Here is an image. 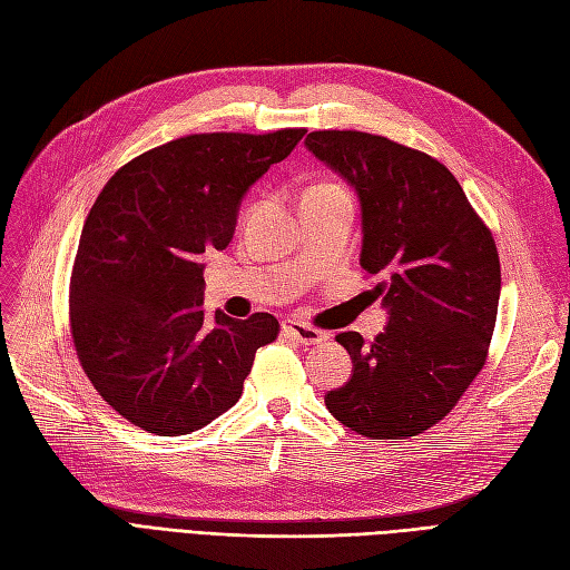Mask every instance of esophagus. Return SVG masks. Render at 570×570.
I'll return each instance as SVG.
<instances>
[{
  "instance_id": "esophagus-1",
  "label": "esophagus",
  "mask_w": 570,
  "mask_h": 570,
  "mask_svg": "<svg viewBox=\"0 0 570 570\" xmlns=\"http://www.w3.org/2000/svg\"><path fill=\"white\" fill-rule=\"evenodd\" d=\"M282 330H284V334H286L288 340H294V342H298V344H308V346H311V344H320V342L325 340L323 332L311 327V325L301 323V320H284Z\"/></svg>"
}]
</instances>
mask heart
<instances>
[{
    "mask_svg": "<svg viewBox=\"0 0 570 570\" xmlns=\"http://www.w3.org/2000/svg\"><path fill=\"white\" fill-rule=\"evenodd\" d=\"M320 187H334V185H320Z\"/></svg>",
    "mask_w": 570,
    "mask_h": 570,
    "instance_id": "heart-1",
    "label": "heart"
}]
</instances>
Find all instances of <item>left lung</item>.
Instances as JSON below:
<instances>
[{
    "instance_id": "8db88e82",
    "label": "left lung",
    "mask_w": 570,
    "mask_h": 570,
    "mask_svg": "<svg viewBox=\"0 0 570 570\" xmlns=\"http://www.w3.org/2000/svg\"><path fill=\"white\" fill-rule=\"evenodd\" d=\"M305 146L361 199V267L390 311L373 342L342 332L354 363L325 395L330 414L373 441L429 431L450 414L489 356L501 262L489 226L441 160L356 129H320Z\"/></svg>"
}]
</instances>
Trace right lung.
<instances>
[{"label":"right lung","instance_id":"right-lung-1","mask_svg":"<svg viewBox=\"0 0 570 570\" xmlns=\"http://www.w3.org/2000/svg\"><path fill=\"white\" fill-rule=\"evenodd\" d=\"M204 132L160 144L112 175L86 216L69 279V330L91 385L156 435L207 426L240 400L279 320L202 308V253L233 238L243 195L303 139Z\"/></svg>","mask_w":570,"mask_h":570}]
</instances>
